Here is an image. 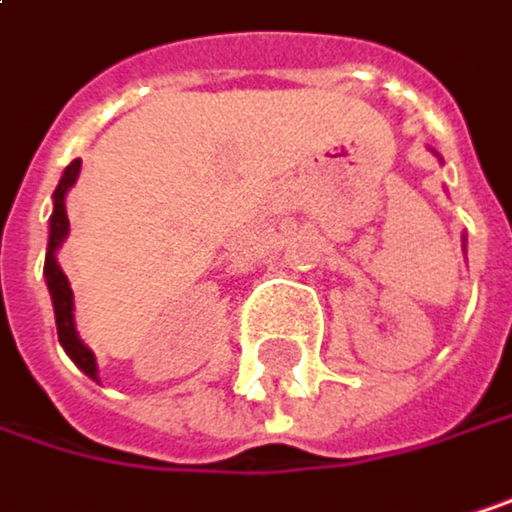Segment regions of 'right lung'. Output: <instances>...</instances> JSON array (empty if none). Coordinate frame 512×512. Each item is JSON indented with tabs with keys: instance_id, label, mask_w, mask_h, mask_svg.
Masks as SVG:
<instances>
[{
	"instance_id": "add662e5",
	"label": "right lung",
	"mask_w": 512,
	"mask_h": 512,
	"mask_svg": "<svg viewBox=\"0 0 512 512\" xmlns=\"http://www.w3.org/2000/svg\"><path fill=\"white\" fill-rule=\"evenodd\" d=\"M81 172V160H72L60 178V185L54 191V212H51V233H48V254H45V279H48V291H51V303H54V318H57V337L60 346L66 349V355L90 376L96 379V358L93 352L81 343L78 331H75V297L69 288L66 273L57 264V248L63 245V239L69 236V215H66V194L75 185V178Z\"/></svg>"
}]
</instances>
